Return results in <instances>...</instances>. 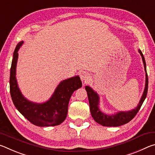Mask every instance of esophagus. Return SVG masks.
Returning <instances> with one entry per match:
<instances>
[{"label": "esophagus", "instance_id": "esophagus-1", "mask_svg": "<svg viewBox=\"0 0 155 155\" xmlns=\"http://www.w3.org/2000/svg\"><path fill=\"white\" fill-rule=\"evenodd\" d=\"M80 77H81V81H83L84 83H86V82H88L89 80H90V75L87 72H82L80 74Z\"/></svg>", "mask_w": 155, "mask_h": 155}]
</instances>
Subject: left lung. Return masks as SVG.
<instances>
[{
	"mask_svg": "<svg viewBox=\"0 0 155 155\" xmlns=\"http://www.w3.org/2000/svg\"><path fill=\"white\" fill-rule=\"evenodd\" d=\"M141 58L143 60L144 70L146 71V85L145 89H144L143 95L140 99V103H139L137 107L133 110L128 111H120L116 113L115 114L113 115H107L102 112L99 109V96L96 91H94L89 86H85V90L87 91L89 103H90V108L91 116L95 121L98 123L99 124H101L104 127H119L123 124H125L130 122L136 114H137L139 110L140 109L141 105L143 103L144 100L146 98L147 92H148V74L146 72V61L142 52L139 50Z\"/></svg>",
	"mask_w": 155,
	"mask_h": 155,
	"instance_id": "obj_1",
	"label": "left lung"
}]
</instances>
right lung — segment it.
Returning <instances> with one entry per match:
<instances>
[{
    "mask_svg": "<svg viewBox=\"0 0 155 155\" xmlns=\"http://www.w3.org/2000/svg\"><path fill=\"white\" fill-rule=\"evenodd\" d=\"M23 43V41H20L15 47L10 70V94L13 103L20 114L34 125L44 127L61 124L66 118L72 94L82 87L80 77L75 76L61 81L51 98L45 103H36L28 101L21 93L15 77L18 52Z\"/></svg>",
    "mask_w": 155,
    "mask_h": 155,
    "instance_id": "obj_1",
    "label": "right lung"
}]
</instances>
